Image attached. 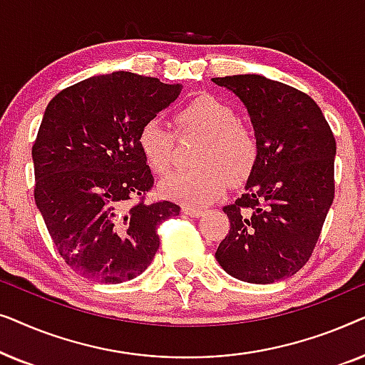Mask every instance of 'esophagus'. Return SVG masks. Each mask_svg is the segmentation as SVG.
<instances>
[{"mask_svg": "<svg viewBox=\"0 0 365 365\" xmlns=\"http://www.w3.org/2000/svg\"><path fill=\"white\" fill-rule=\"evenodd\" d=\"M182 212L187 214V216H191V217H201L204 214L202 209H197V207H192V206H184Z\"/></svg>", "mask_w": 365, "mask_h": 365, "instance_id": "1", "label": "esophagus"}]
</instances>
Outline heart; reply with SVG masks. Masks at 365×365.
<instances>
[{
    "instance_id": "obj_1",
    "label": "heart",
    "mask_w": 365,
    "mask_h": 365,
    "mask_svg": "<svg viewBox=\"0 0 365 365\" xmlns=\"http://www.w3.org/2000/svg\"><path fill=\"white\" fill-rule=\"evenodd\" d=\"M178 131L204 139L196 166L168 178L161 184L166 197L197 207L211 204L227 186L241 187L256 171L259 143L241 123L231 104L214 96L194 98L174 114ZM138 148L144 161L159 176H166L174 163V134L159 119H149L138 133Z\"/></svg>"
}]
</instances>
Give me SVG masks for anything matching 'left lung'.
<instances>
[{
  "label": "left lung",
  "instance_id": "1",
  "mask_svg": "<svg viewBox=\"0 0 365 365\" xmlns=\"http://www.w3.org/2000/svg\"><path fill=\"white\" fill-rule=\"evenodd\" d=\"M251 116L259 163L236 202L224 206L227 236L216 251L232 277L271 284L312 256L334 201L336 139L309 94L259 74L212 78Z\"/></svg>",
  "mask_w": 365,
  "mask_h": 365
}]
</instances>
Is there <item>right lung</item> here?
I'll use <instances>...</instances> for the list:
<instances>
[{"mask_svg":"<svg viewBox=\"0 0 365 365\" xmlns=\"http://www.w3.org/2000/svg\"><path fill=\"white\" fill-rule=\"evenodd\" d=\"M179 93V84L116 71L49 101L31 151L34 201L59 256L79 276L104 284L139 276L159 247L158 227L181 211L169 201L146 202L154 178L138 148L143 124Z\"/></svg>","mask_w":365,"mask_h":365,"instance_id":"add662e5","label":"right lung"}]
</instances>
